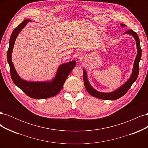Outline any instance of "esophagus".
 Returning a JSON list of instances; mask_svg holds the SVG:
<instances>
[{
	"label": "esophagus",
	"mask_w": 148,
	"mask_h": 148,
	"mask_svg": "<svg viewBox=\"0 0 148 148\" xmlns=\"http://www.w3.org/2000/svg\"><path fill=\"white\" fill-rule=\"evenodd\" d=\"M83 56H80V57H79V58H78V60H79V62H83Z\"/></svg>",
	"instance_id": "34e87169"
}]
</instances>
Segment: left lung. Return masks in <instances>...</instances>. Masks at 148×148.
Listing matches in <instances>:
<instances>
[{
  "label": "left lung",
  "mask_w": 148,
  "mask_h": 148,
  "mask_svg": "<svg viewBox=\"0 0 148 148\" xmlns=\"http://www.w3.org/2000/svg\"><path fill=\"white\" fill-rule=\"evenodd\" d=\"M121 26L122 28L126 27L127 26L125 24L121 23ZM124 34H130L135 39L136 41V45L137 48V55L136 56L135 60L134 61L133 70L132 72V75L130 76L127 81L125 82L122 86H120L119 88H117L115 90L110 92H103L97 91L96 89L94 88L91 84L89 83V80L88 79V75L86 70L84 69H83V81L84 86L86 88V89L89 95H91L92 96L95 97L97 98H99L101 99L104 100H116L119 99V98L123 96L124 95L127 93L128 91V89L130 88L132 85L135 82L138 76L139 73V64H140V61L141 60V49L140 46V39L136 33L133 30H128L126 32L123 33Z\"/></svg>",
  "instance_id": "1"
}]
</instances>
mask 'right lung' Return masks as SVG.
Here are the masks:
<instances>
[{
	"instance_id": "add662e5",
	"label": "right lung",
	"mask_w": 148,
	"mask_h": 148,
	"mask_svg": "<svg viewBox=\"0 0 148 148\" xmlns=\"http://www.w3.org/2000/svg\"><path fill=\"white\" fill-rule=\"evenodd\" d=\"M31 20L26 19L17 26L12 32L9 41L7 59L10 66L11 78L16 86L21 89L26 95L36 99H42L56 96L63 88L65 80L76 66V61L72 60L62 64L58 67L54 78L46 82H28L22 79L17 73L12 60L13 46L18 35Z\"/></svg>"
}]
</instances>
